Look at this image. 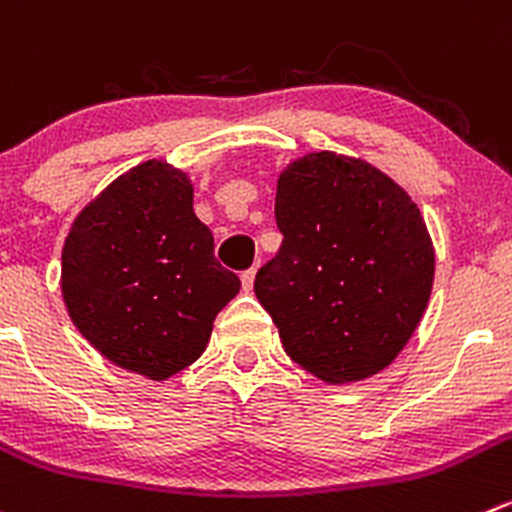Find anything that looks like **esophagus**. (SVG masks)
Listing matches in <instances>:
<instances>
[{"label": "esophagus", "mask_w": 512, "mask_h": 512, "mask_svg": "<svg viewBox=\"0 0 512 512\" xmlns=\"http://www.w3.org/2000/svg\"><path fill=\"white\" fill-rule=\"evenodd\" d=\"M255 275H257L255 267H250V270L242 272V287H245L247 292H250V290H252V285H255Z\"/></svg>", "instance_id": "1"}]
</instances>
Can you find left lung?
<instances>
[{
    "label": "left lung",
    "mask_w": 512,
    "mask_h": 512,
    "mask_svg": "<svg viewBox=\"0 0 512 512\" xmlns=\"http://www.w3.org/2000/svg\"><path fill=\"white\" fill-rule=\"evenodd\" d=\"M275 220L282 245L257 272L255 295L287 355L335 385L388 367L433 290L418 205L367 162L315 152L277 180Z\"/></svg>",
    "instance_id": "left-lung-1"
}]
</instances>
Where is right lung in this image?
<instances>
[{
    "mask_svg": "<svg viewBox=\"0 0 512 512\" xmlns=\"http://www.w3.org/2000/svg\"><path fill=\"white\" fill-rule=\"evenodd\" d=\"M240 277L215 260L185 172L150 160L112 182L74 220L62 297L77 330L124 370L167 380L205 352Z\"/></svg>",
    "mask_w": 512,
    "mask_h": 512,
    "instance_id": "1",
    "label": "right lung"
}]
</instances>
